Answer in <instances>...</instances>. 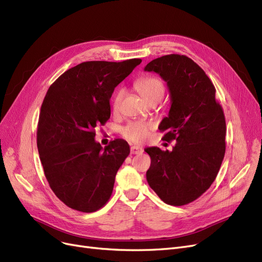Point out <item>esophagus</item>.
Instances as JSON below:
<instances>
[{
	"label": "esophagus",
	"instance_id": "1",
	"mask_svg": "<svg viewBox=\"0 0 262 262\" xmlns=\"http://www.w3.org/2000/svg\"><path fill=\"white\" fill-rule=\"evenodd\" d=\"M142 152H143V150L139 146H133L130 148V153L132 154H141Z\"/></svg>",
	"mask_w": 262,
	"mask_h": 262
}]
</instances>
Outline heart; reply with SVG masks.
<instances>
[{
  "instance_id": "1",
  "label": "heart",
  "mask_w": 262,
  "mask_h": 262,
  "mask_svg": "<svg viewBox=\"0 0 262 262\" xmlns=\"http://www.w3.org/2000/svg\"><path fill=\"white\" fill-rule=\"evenodd\" d=\"M135 89L138 91L144 101L152 98L161 99L164 94L163 83L154 76H144L135 82ZM124 92L122 90L116 91L112 98V108L118 110L122 101ZM152 129V124L146 121L130 122L122 128L123 136L133 142H142L148 137L149 132Z\"/></svg>"
}]
</instances>
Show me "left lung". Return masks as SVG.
Wrapping results in <instances>:
<instances>
[{
    "label": "left lung",
    "instance_id": "8db88e82",
    "mask_svg": "<svg viewBox=\"0 0 262 262\" xmlns=\"http://www.w3.org/2000/svg\"><path fill=\"white\" fill-rule=\"evenodd\" d=\"M144 71L167 83L168 116L159 126L171 151L144 149L151 165L147 180L168 205L182 206L200 198L217 177L226 152V120L216 90L204 70L189 57L171 54L150 61Z\"/></svg>",
    "mask_w": 262,
    "mask_h": 262
}]
</instances>
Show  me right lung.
<instances>
[{
	"mask_svg": "<svg viewBox=\"0 0 262 262\" xmlns=\"http://www.w3.org/2000/svg\"><path fill=\"white\" fill-rule=\"evenodd\" d=\"M140 62L137 58L82 62L48 89L38 118L37 150L51 189L68 207L93 212L109 201L130 150L123 139L102 148L95 127L110 119L114 89Z\"/></svg>",
	"mask_w": 262,
	"mask_h": 262,
	"instance_id": "obj_1",
	"label": "right lung"
}]
</instances>
